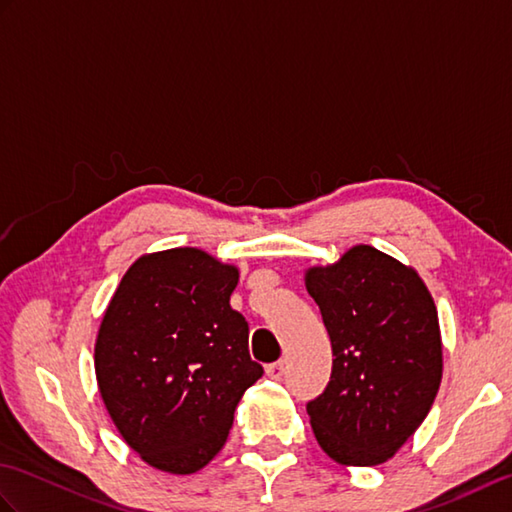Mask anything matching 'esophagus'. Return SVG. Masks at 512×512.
Wrapping results in <instances>:
<instances>
[{
	"mask_svg": "<svg viewBox=\"0 0 512 512\" xmlns=\"http://www.w3.org/2000/svg\"><path fill=\"white\" fill-rule=\"evenodd\" d=\"M266 376L273 378V380H281V376H284V361L266 365Z\"/></svg>",
	"mask_w": 512,
	"mask_h": 512,
	"instance_id": "obj_1",
	"label": "esophagus"
}]
</instances>
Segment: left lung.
I'll return each mask as SVG.
<instances>
[{
  "label": "left lung",
  "instance_id": "8db88e82",
  "mask_svg": "<svg viewBox=\"0 0 512 512\" xmlns=\"http://www.w3.org/2000/svg\"><path fill=\"white\" fill-rule=\"evenodd\" d=\"M306 288L332 343L330 383L306 409L321 449L339 464L389 460L436 400L442 341L436 303L416 270L354 246Z\"/></svg>",
  "mask_w": 512,
  "mask_h": 512
}]
</instances>
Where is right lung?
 <instances>
[{"label":"right lung","instance_id":"1","mask_svg":"<svg viewBox=\"0 0 512 512\" xmlns=\"http://www.w3.org/2000/svg\"><path fill=\"white\" fill-rule=\"evenodd\" d=\"M237 279L204 250H162L132 264L105 310L96 380L116 429L154 469L189 475L209 464L264 374L228 303Z\"/></svg>","mask_w":512,"mask_h":512}]
</instances>
